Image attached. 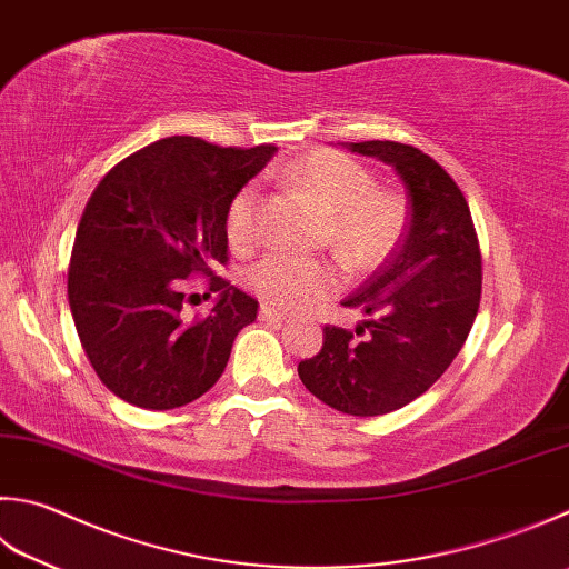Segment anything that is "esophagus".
Segmentation results:
<instances>
[{"label":"esophagus","instance_id":"1","mask_svg":"<svg viewBox=\"0 0 569 569\" xmlns=\"http://www.w3.org/2000/svg\"><path fill=\"white\" fill-rule=\"evenodd\" d=\"M260 317H262L264 321H284V319H287V312H282V309H277V307L264 302V305L260 307Z\"/></svg>","mask_w":569,"mask_h":569}]
</instances>
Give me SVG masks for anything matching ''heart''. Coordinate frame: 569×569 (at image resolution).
Masks as SVG:
<instances>
[{"label":"heart","instance_id":"b5f03b06","mask_svg":"<svg viewBox=\"0 0 569 569\" xmlns=\"http://www.w3.org/2000/svg\"><path fill=\"white\" fill-rule=\"evenodd\" d=\"M289 178L325 212L329 242L353 267L371 270L383 262L401 238L406 222L403 198L377 190L371 170L349 156L317 151L289 168ZM260 200L257 183L234 192L224 212V234L232 250L260 242ZM248 284L277 309H307L341 287L337 264L295 252H272L250 267Z\"/></svg>","mask_w":569,"mask_h":569}]
</instances>
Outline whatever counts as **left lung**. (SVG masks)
Listing matches in <instances>:
<instances>
[{"label":"left lung","mask_w":569,"mask_h":569,"mask_svg":"<svg viewBox=\"0 0 569 569\" xmlns=\"http://www.w3.org/2000/svg\"><path fill=\"white\" fill-rule=\"evenodd\" d=\"M347 148L396 170L409 224L389 260L341 302L369 315L357 327L367 339L329 325L317 357L297 371L331 409L381 416L431 389L466 345L480 305V248L463 192L431 156L396 141Z\"/></svg>","instance_id":"8db88e82"}]
</instances>
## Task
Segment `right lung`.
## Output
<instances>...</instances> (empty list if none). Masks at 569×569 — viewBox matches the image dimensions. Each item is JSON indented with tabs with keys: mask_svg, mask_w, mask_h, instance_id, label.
<instances>
[{
	"mask_svg": "<svg viewBox=\"0 0 569 569\" xmlns=\"http://www.w3.org/2000/svg\"><path fill=\"white\" fill-rule=\"evenodd\" d=\"M274 151L173 136L96 186L71 250L69 307L96 377L118 399L168 411L222 377L234 337L257 317V299L212 272L228 262L224 212ZM192 273L221 292L208 318L184 315Z\"/></svg>",
	"mask_w": 569,
	"mask_h": 569,
	"instance_id": "right-lung-1",
	"label": "right lung"
}]
</instances>
